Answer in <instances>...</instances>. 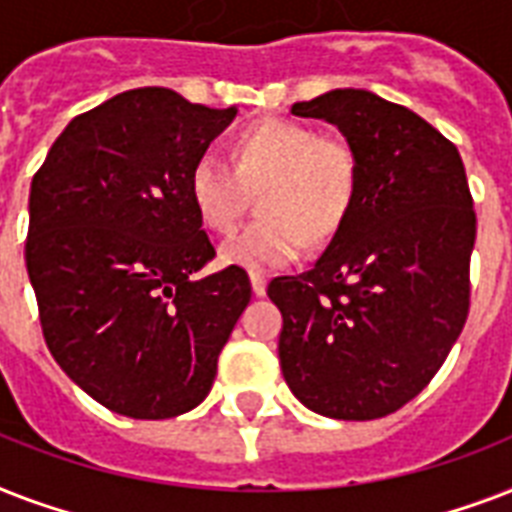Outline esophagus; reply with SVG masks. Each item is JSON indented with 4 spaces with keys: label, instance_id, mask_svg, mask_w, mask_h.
Masks as SVG:
<instances>
[{
    "label": "esophagus",
    "instance_id": "esophagus-1",
    "mask_svg": "<svg viewBox=\"0 0 512 512\" xmlns=\"http://www.w3.org/2000/svg\"><path fill=\"white\" fill-rule=\"evenodd\" d=\"M249 281H252V292H255L257 297H263L265 289H268V279H265V273H252V276H249Z\"/></svg>",
    "mask_w": 512,
    "mask_h": 512
}]
</instances>
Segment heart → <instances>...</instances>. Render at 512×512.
Wrapping results in <instances>:
<instances>
[{"mask_svg": "<svg viewBox=\"0 0 512 512\" xmlns=\"http://www.w3.org/2000/svg\"><path fill=\"white\" fill-rule=\"evenodd\" d=\"M361 162L337 135L303 122L265 119L236 135L231 164L199 156L188 172V196L209 231L236 228L249 188H260L263 217L223 244L228 265L268 273L295 263L313 241L332 239L356 204Z\"/></svg>", "mask_w": 512, "mask_h": 512, "instance_id": "b5f03b06", "label": "heart"}]
</instances>
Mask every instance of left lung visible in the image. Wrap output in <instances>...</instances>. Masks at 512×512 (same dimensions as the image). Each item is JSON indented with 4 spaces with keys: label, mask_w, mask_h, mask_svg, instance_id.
I'll list each match as a JSON object with an SVG mask.
<instances>
[{
    "label": "left lung",
    "mask_w": 512,
    "mask_h": 512,
    "mask_svg": "<svg viewBox=\"0 0 512 512\" xmlns=\"http://www.w3.org/2000/svg\"><path fill=\"white\" fill-rule=\"evenodd\" d=\"M327 119L361 162L356 204L311 271L279 276L281 372L311 412L377 420L428 385L470 311L476 212L460 151L366 90L292 106Z\"/></svg>",
    "instance_id": "obj_1"
}]
</instances>
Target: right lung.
<instances>
[{
    "mask_svg": "<svg viewBox=\"0 0 512 512\" xmlns=\"http://www.w3.org/2000/svg\"><path fill=\"white\" fill-rule=\"evenodd\" d=\"M233 116L127 90L71 119L31 180L26 268L44 342L87 396L132 420L207 398L252 297L239 265L193 279L215 247L188 172Z\"/></svg>",
    "mask_w": 512,
    "mask_h": 512,
    "instance_id": "1",
    "label": "right lung"
}]
</instances>
